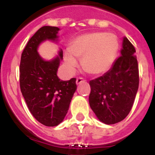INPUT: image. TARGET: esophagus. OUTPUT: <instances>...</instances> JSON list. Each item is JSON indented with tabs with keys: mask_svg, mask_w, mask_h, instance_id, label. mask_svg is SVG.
Segmentation results:
<instances>
[{
	"mask_svg": "<svg viewBox=\"0 0 155 155\" xmlns=\"http://www.w3.org/2000/svg\"><path fill=\"white\" fill-rule=\"evenodd\" d=\"M84 81L85 80L83 77H77V79H76V84H80V83L84 82Z\"/></svg>",
	"mask_w": 155,
	"mask_h": 155,
	"instance_id": "1",
	"label": "esophagus"
}]
</instances>
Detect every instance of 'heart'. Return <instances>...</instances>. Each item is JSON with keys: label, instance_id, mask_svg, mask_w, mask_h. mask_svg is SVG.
Here are the masks:
<instances>
[{"label": "heart", "instance_id": "heart-1", "mask_svg": "<svg viewBox=\"0 0 155 155\" xmlns=\"http://www.w3.org/2000/svg\"><path fill=\"white\" fill-rule=\"evenodd\" d=\"M119 49L117 37L107 32H92L75 38L64 54L66 65L71 70L77 66L74 57L81 58L82 68L88 74L100 75L110 69Z\"/></svg>", "mask_w": 155, "mask_h": 155}]
</instances>
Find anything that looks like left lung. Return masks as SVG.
<instances>
[{
	"label": "left lung",
	"mask_w": 155,
	"mask_h": 155,
	"mask_svg": "<svg viewBox=\"0 0 155 155\" xmlns=\"http://www.w3.org/2000/svg\"><path fill=\"white\" fill-rule=\"evenodd\" d=\"M134 45L123 39L121 55L108 72L91 80L89 104L101 121L107 125L124 120L133 107L139 85L138 63Z\"/></svg>",
	"instance_id": "8db88e82"
}]
</instances>
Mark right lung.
<instances>
[{
	"label": "right lung",
	"instance_id": "1",
	"mask_svg": "<svg viewBox=\"0 0 155 155\" xmlns=\"http://www.w3.org/2000/svg\"><path fill=\"white\" fill-rule=\"evenodd\" d=\"M58 30L55 26L40 28L28 41L21 57V91L31 114L46 126H56L63 121L76 90L75 78L63 81L57 76L62 51L51 61H44L37 52L42 41L57 38Z\"/></svg>",
	"mask_w": 155,
	"mask_h": 155
}]
</instances>
